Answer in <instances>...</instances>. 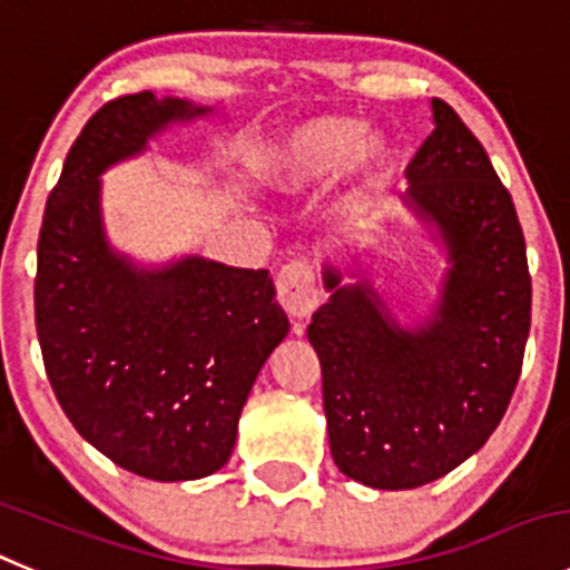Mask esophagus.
Segmentation results:
<instances>
[{
	"label": "esophagus",
	"mask_w": 570,
	"mask_h": 570,
	"mask_svg": "<svg viewBox=\"0 0 570 570\" xmlns=\"http://www.w3.org/2000/svg\"><path fill=\"white\" fill-rule=\"evenodd\" d=\"M276 299L294 318H307L318 305L316 271L307 259H294L276 274Z\"/></svg>",
	"instance_id": "1"
}]
</instances>
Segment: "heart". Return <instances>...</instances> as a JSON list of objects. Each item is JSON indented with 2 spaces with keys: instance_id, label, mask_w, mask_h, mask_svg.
<instances>
[{
  "instance_id": "b5f03b06",
  "label": "heart",
  "mask_w": 570,
  "mask_h": 570,
  "mask_svg": "<svg viewBox=\"0 0 570 570\" xmlns=\"http://www.w3.org/2000/svg\"><path fill=\"white\" fill-rule=\"evenodd\" d=\"M370 148V128L352 117H313L271 150L274 176L291 189L324 187L346 176Z\"/></svg>"
}]
</instances>
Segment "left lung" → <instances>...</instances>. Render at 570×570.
Wrapping results in <instances>:
<instances>
[{"label": "left lung", "instance_id": "8db88e82", "mask_svg": "<svg viewBox=\"0 0 570 570\" xmlns=\"http://www.w3.org/2000/svg\"><path fill=\"white\" fill-rule=\"evenodd\" d=\"M433 131L405 178V204L436 226L451 268L436 311L400 327L366 282L341 285L307 327L322 363L330 453L375 490H414L490 439L518 386L532 276L512 195L456 111L433 97Z\"/></svg>", "mask_w": 570, "mask_h": 570}]
</instances>
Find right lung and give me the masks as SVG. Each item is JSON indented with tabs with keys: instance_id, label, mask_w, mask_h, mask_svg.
Returning a JSON list of instances; mask_svg holds the SVG:
<instances>
[{
	"instance_id": "obj_1",
	"label": "right lung",
	"mask_w": 570,
	"mask_h": 570,
	"mask_svg": "<svg viewBox=\"0 0 570 570\" xmlns=\"http://www.w3.org/2000/svg\"><path fill=\"white\" fill-rule=\"evenodd\" d=\"M209 111L154 91L106 102L69 148L38 235L36 333L52 392L86 442L154 481L229 462L248 392L291 330L265 268H139L102 232V173Z\"/></svg>"
}]
</instances>
